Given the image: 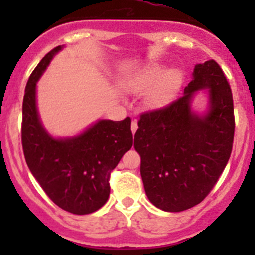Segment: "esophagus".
<instances>
[{"instance_id": "obj_1", "label": "esophagus", "mask_w": 255, "mask_h": 255, "mask_svg": "<svg viewBox=\"0 0 255 255\" xmlns=\"http://www.w3.org/2000/svg\"><path fill=\"white\" fill-rule=\"evenodd\" d=\"M130 129H132V133L133 134H135V132H137V129H138V123H137V121H132V125H130Z\"/></svg>"}]
</instances>
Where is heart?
Returning <instances> with one entry per match:
<instances>
[{
	"label": "heart",
	"mask_w": 255,
	"mask_h": 255,
	"mask_svg": "<svg viewBox=\"0 0 255 255\" xmlns=\"http://www.w3.org/2000/svg\"><path fill=\"white\" fill-rule=\"evenodd\" d=\"M182 71L166 69L160 64H153L138 71L132 79V86L142 92L150 91L149 101L153 106L161 107L173 101L181 89Z\"/></svg>",
	"instance_id": "heart-1"
}]
</instances>
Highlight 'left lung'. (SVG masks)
I'll return each mask as SVG.
<instances>
[{"label": "left lung", "instance_id": "left-lung-1", "mask_svg": "<svg viewBox=\"0 0 255 255\" xmlns=\"http://www.w3.org/2000/svg\"><path fill=\"white\" fill-rule=\"evenodd\" d=\"M208 95L207 110L197 113L193 100ZM134 148L149 201L166 212H181L210 194L230 159L235 135L233 99L215 60L197 64L184 95L165 109L138 121Z\"/></svg>", "mask_w": 255, "mask_h": 255}]
</instances>
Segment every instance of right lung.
I'll return each mask as SVG.
<instances>
[{
    "label": "right lung",
    "mask_w": 255,
    "mask_h": 255,
    "mask_svg": "<svg viewBox=\"0 0 255 255\" xmlns=\"http://www.w3.org/2000/svg\"><path fill=\"white\" fill-rule=\"evenodd\" d=\"M65 45L49 51L29 76L23 99L22 145L25 161L49 199L74 215H89L110 196V174L133 145L130 118L99 120L73 137H54L37 106V82Z\"/></svg>",
    "instance_id": "right-lung-1"
}]
</instances>
